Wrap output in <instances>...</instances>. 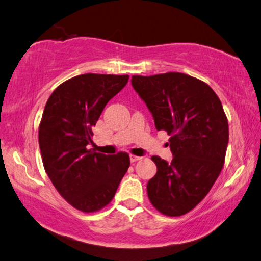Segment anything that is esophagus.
I'll return each instance as SVG.
<instances>
[{
	"label": "esophagus",
	"mask_w": 261,
	"mask_h": 261,
	"mask_svg": "<svg viewBox=\"0 0 261 261\" xmlns=\"http://www.w3.org/2000/svg\"><path fill=\"white\" fill-rule=\"evenodd\" d=\"M140 156H137V155H132V154H131V155H130V161L132 162V163H134V162H136V161H138V160H140Z\"/></svg>",
	"instance_id": "1"
}]
</instances>
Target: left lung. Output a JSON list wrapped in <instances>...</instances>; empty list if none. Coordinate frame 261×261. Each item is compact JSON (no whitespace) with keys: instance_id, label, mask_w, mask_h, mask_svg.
<instances>
[{"instance_id":"1","label":"left lung","mask_w":261,"mask_h":261,"mask_svg":"<svg viewBox=\"0 0 261 261\" xmlns=\"http://www.w3.org/2000/svg\"><path fill=\"white\" fill-rule=\"evenodd\" d=\"M131 84L156 130L171 136V162L152 156L158 171L147 183L148 198L162 214L180 216L204 199L222 170L229 140L226 114L215 92L189 74L132 76Z\"/></svg>"}]
</instances>
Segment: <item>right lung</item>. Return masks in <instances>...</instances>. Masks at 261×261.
Masks as SVG:
<instances>
[{
    "mask_svg": "<svg viewBox=\"0 0 261 261\" xmlns=\"http://www.w3.org/2000/svg\"><path fill=\"white\" fill-rule=\"evenodd\" d=\"M127 81V74H81L56 87L43 110L39 126L43 167L61 196L84 213L112 201L130 166L125 152L105 155L87 149L92 126Z\"/></svg>",
    "mask_w": 261,
    "mask_h": 261,
    "instance_id": "right-lung-1",
    "label": "right lung"
}]
</instances>
